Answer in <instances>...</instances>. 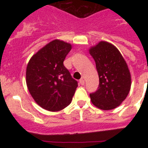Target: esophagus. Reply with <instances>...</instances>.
Returning a JSON list of instances; mask_svg holds the SVG:
<instances>
[{"label": "esophagus", "mask_w": 148, "mask_h": 148, "mask_svg": "<svg viewBox=\"0 0 148 148\" xmlns=\"http://www.w3.org/2000/svg\"><path fill=\"white\" fill-rule=\"evenodd\" d=\"M79 83H80L82 85H84V78H81L80 80H79Z\"/></svg>", "instance_id": "esophagus-1"}]
</instances>
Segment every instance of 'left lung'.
Listing matches in <instances>:
<instances>
[{"mask_svg":"<svg viewBox=\"0 0 148 148\" xmlns=\"http://www.w3.org/2000/svg\"><path fill=\"white\" fill-rule=\"evenodd\" d=\"M95 62L99 86L90 94L96 108L109 110L117 108L126 99L131 87V75L119 49L110 43L100 41L89 49Z\"/></svg>","mask_w":148,"mask_h":148,"instance_id":"obj_1","label":"left lung"}]
</instances>
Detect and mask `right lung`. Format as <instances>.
Listing matches in <instances>:
<instances>
[{"instance_id":"add662e5","label":"right lung","mask_w":148,"mask_h":148,"mask_svg":"<svg viewBox=\"0 0 148 148\" xmlns=\"http://www.w3.org/2000/svg\"><path fill=\"white\" fill-rule=\"evenodd\" d=\"M71 49L70 44L56 39L39 49L27 64L29 92L47 110L56 112L67 107L78 87L63 63Z\"/></svg>"}]
</instances>
